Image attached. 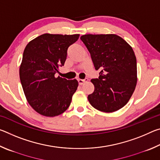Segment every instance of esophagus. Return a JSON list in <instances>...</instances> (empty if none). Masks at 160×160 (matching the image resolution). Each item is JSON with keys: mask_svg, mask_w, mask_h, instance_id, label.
<instances>
[{"mask_svg": "<svg viewBox=\"0 0 160 160\" xmlns=\"http://www.w3.org/2000/svg\"><path fill=\"white\" fill-rule=\"evenodd\" d=\"M88 78H86V79H85V80H82V79H78V83H79L80 85H82L84 82H87V81H88Z\"/></svg>", "mask_w": 160, "mask_h": 160, "instance_id": "esophagus-1", "label": "esophagus"}]
</instances>
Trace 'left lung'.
<instances>
[{
  "instance_id": "left-lung-1",
  "label": "left lung",
  "mask_w": 160,
  "mask_h": 160,
  "mask_svg": "<svg viewBox=\"0 0 160 160\" xmlns=\"http://www.w3.org/2000/svg\"><path fill=\"white\" fill-rule=\"evenodd\" d=\"M80 39L90 53L98 78L92 79L88 98L96 109L113 112L128 103L137 83V62L132 47L116 34H85Z\"/></svg>"
}]
</instances>
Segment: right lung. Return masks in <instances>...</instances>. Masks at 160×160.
Instances as JSON below:
<instances>
[{
  "mask_svg": "<svg viewBox=\"0 0 160 160\" xmlns=\"http://www.w3.org/2000/svg\"><path fill=\"white\" fill-rule=\"evenodd\" d=\"M80 34H44L28 43L20 67L24 93L30 106L41 115L53 117L69 107L78 82L56 78L64 66L67 51Z\"/></svg>",
  "mask_w": 160,
  "mask_h": 160,
  "instance_id": "obj_1",
  "label": "right lung"
}]
</instances>
